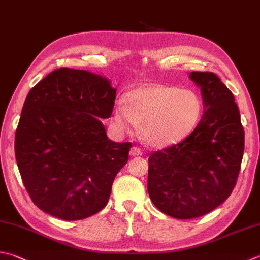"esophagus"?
I'll return each instance as SVG.
<instances>
[{
  "mask_svg": "<svg viewBox=\"0 0 260 260\" xmlns=\"http://www.w3.org/2000/svg\"><path fill=\"white\" fill-rule=\"evenodd\" d=\"M143 155V151L139 148V147H132L130 149V156H141Z\"/></svg>",
  "mask_w": 260,
  "mask_h": 260,
  "instance_id": "obj_1",
  "label": "esophagus"
}]
</instances>
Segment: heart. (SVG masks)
<instances>
[{"instance_id":"b5f03b06","label":"heart","mask_w":260,"mask_h":260,"mask_svg":"<svg viewBox=\"0 0 260 260\" xmlns=\"http://www.w3.org/2000/svg\"><path fill=\"white\" fill-rule=\"evenodd\" d=\"M202 111L203 103L196 91L153 85L126 94L124 106L116 105L112 119L117 130L128 132L136 124L146 144L165 147L185 138Z\"/></svg>"}]
</instances>
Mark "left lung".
I'll list each match as a JSON object with an SVG mask.
<instances>
[{"mask_svg": "<svg viewBox=\"0 0 260 260\" xmlns=\"http://www.w3.org/2000/svg\"><path fill=\"white\" fill-rule=\"evenodd\" d=\"M190 78L202 89V120L187 138L148 158L151 202L179 219L203 216L230 197L244 150V131L231 90L213 72L192 71Z\"/></svg>", "mask_w": 260, "mask_h": 260, "instance_id": "left-lung-1", "label": "left lung"}]
</instances>
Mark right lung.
Returning a JSON list of instances; mask_svg holds the SVG:
<instances>
[{"mask_svg":"<svg viewBox=\"0 0 260 260\" xmlns=\"http://www.w3.org/2000/svg\"><path fill=\"white\" fill-rule=\"evenodd\" d=\"M116 90L85 70L60 68L31 88L16 131L14 153L32 203L64 221L99 213L129 158L131 143L107 138Z\"/></svg>","mask_w":260,"mask_h":260,"instance_id":"obj_1","label":"right lung"}]
</instances>
